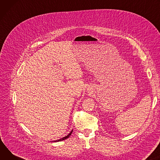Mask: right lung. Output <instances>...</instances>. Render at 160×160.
<instances>
[{"instance_id":"right-lung-1","label":"right lung","mask_w":160,"mask_h":160,"mask_svg":"<svg viewBox=\"0 0 160 160\" xmlns=\"http://www.w3.org/2000/svg\"><path fill=\"white\" fill-rule=\"evenodd\" d=\"M72 132H73V130H72V131H71L67 136H65V137H63V138H60V139H59V140H53V141H51V142H60V141H62V140H65V139H67V138H68L69 137H70V135H71V133H72Z\"/></svg>"}]
</instances>
